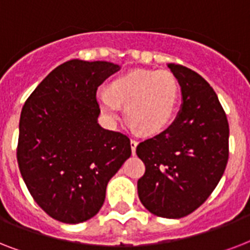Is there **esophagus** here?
I'll return each instance as SVG.
<instances>
[{"label": "esophagus", "mask_w": 250, "mask_h": 250, "mask_svg": "<svg viewBox=\"0 0 250 250\" xmlns=\"http://www.w3.org/2000/svg\"><path fill=\"white\" fill-rule=\"evenodd\" d=\"M136 146H137V141L135 140V139H131V150H132L133 154L136 153Z\"/></svg>", "instance_id": "34e87169"}]
</instances>
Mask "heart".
Segmentation results:
<instances>
[{"mask_svg": "<svg viewBox=\"0 0 250 250\" xmlns=\"http://www.w3.org/2000/svg\"><path fill=\"white\" fill-rule=\"evenodd\" d=\"M179 100V83L167 70H133L114 79L107 92L97 94L102 114L115 121L121 105L133 125L145 133L165 129L174 117Z\"/></svg>", "mask_w": 250, "mask_h": 250, "instance_id": "obj_1", "label": "heart"}]
</instances>
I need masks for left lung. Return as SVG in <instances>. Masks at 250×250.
I'll return each mask as SVG.
<instances>
[{
	"label": "left lung",
	"mask_w": 250,
	"mask_h": 250,
	"mask_svg": "<svg viewBox=\"0 0 250 250\" xmlns=\"http://www.w3.org/2000/svg\"><path fill=\"white\" fill-rule=\"evenodd\" d=\"M182 88L183 105L164 132L141 141L145 165L137 180L141 204L162 218H183L208 200L229 161V121L217 93L202 76L167 64Z\"/></svg>",
	"instance_id": "1"
}]
</instances>
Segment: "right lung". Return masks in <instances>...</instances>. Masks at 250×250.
Returning a JSON list of instances; mask_svg holds the SVG:
<instances>
[{"label":"right lung","instance_id":"right-lung-1","mask_svg":"<svg viewBox=\"0 0 250 250\" xmlns=\"http://www.w3.org/2000/svg\"><path fill=\"white\" fill-rule=\"evenodd\" d=\"M118 70L102 61L64 62L21 109L19 170L37 205L57 221L75 225L94 217L107 183L131 156L125 133L97 123V88Z\"/></svg>","mask_w":250,"mask_h":250}]
</instances>
